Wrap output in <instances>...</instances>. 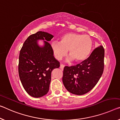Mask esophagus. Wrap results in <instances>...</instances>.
Wrapping results in <instances>:
<instances>
[{"instance_id": "34e87169", "label": "esophagus", "mask_w": 120, "mask_h": 120, "mask_svg": "<svg viewBox=\"0 0 120 120\" xmlns=\"http://www.w3.org/2000/svg\"><path fill=\"white\" fill-rule=\"evenodd\" d=\"M64 68V65H63V64H60V69H61L62 70H63Z\"/></svg>"}]
</instances>
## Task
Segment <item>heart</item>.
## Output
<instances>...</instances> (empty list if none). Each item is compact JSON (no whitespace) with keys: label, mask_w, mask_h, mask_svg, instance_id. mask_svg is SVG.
Segmentation results:
<instances>
[{"label":"heart","mask_w":120,"mask_h":120,"mask_svg":"<svg viewBox=\"0 0 120 120\" xmlns=\"http://www.w3.org/2000/svg\"><path fill=\"white\" fill-rule=\"evenodd\" d=\"M93 41L91 37L76 33H66L60 38V43H51V47L56 59H62L69 50V56L77 62L86 60L91 53Z\"/></svg>","instance_id":"heart-1"}]
</instances>
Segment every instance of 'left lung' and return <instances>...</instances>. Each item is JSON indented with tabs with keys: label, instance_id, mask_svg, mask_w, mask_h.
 Returning <instances> with one entry per match:
<instances>
[{
	"label": "left lung",
	"instance_id": "1",
	"mask_svg": "<svg viewBox=\"0 0 120 120\" xmlns=\"http://www.w3.org/2000/svg\"><path fill=\"white\" fill-rule=\"evenodd\" d=\"M105 50L99 46L87 59L76 65L64 68L62 80L66 89L76 95H83L96 85L104 69Z\"/></svg>",
	"mask_w": 120,
	"mask_h": 120
}]
</instances>
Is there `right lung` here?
<instances>
[{"mask_svg": "<svg viewBox=\"0 0 120 120\" xmlns=\"http://www.w3.org/2000/svg\"><path fill=\"white\" fill-rule=\"evenodd\" d=\"M53 38L50 34L39 31L29 36L20 50L18 66L19 77L24 89L33 97L40 98L47 94L51 72L60 66L48 42ZM38 39L44 40L43 47L38 45L37 41Z\"/></svg>", "mask_w": 120, "mask_h": 120, "instance_id": "right-lung-1", "label": "right lung"}]
</instances>
